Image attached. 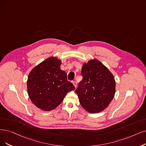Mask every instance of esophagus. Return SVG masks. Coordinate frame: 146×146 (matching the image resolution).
<instances>
[{"label":"esophagus","instance_id":"34e87169","mask_svg":"<svg viewBox=\"0 0 146 146\" xmlns=\"http://www.w3.org/2000/svg\"><path fill=\"white\" fill-rule=\"evenodd\" d=\"M72 83H73V84L74 85L75 88H76L77 86V81H72Z\"/></svg>","mask_w":146,"mask_h":146}]
</instances>
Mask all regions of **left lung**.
Wrapping results in <instances>:
<instances>
[{"label": "left lung", "instance_id": "8db88e82", "mask_svg": "<svg viewBox=\"0 0 146 146\" xmlns=\"http://www.w3.org/2000/svg\"><path fill=\"white\" fill-rule=\"evenodd\" d=\"M83 79L75 90L83 108L90 113L101 112L111 102L115 92L113 74L99 60L84 63Z\"/></svg>", "mask_w": 146, "mask_h": 146}]
</instances>
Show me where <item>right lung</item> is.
Listing matches in <instances>:
<instances>
[{
  "instance_id": "obj_1",
  "label": "right lung",
  "mask_w": 146,
  "mask_h": 146,
  "mask_svg": "<svg viewBox=\"0 0 146 146\" xmlns=\"http://www.w3.org/2000/svg\"><path fill=\"white\" fill-rule=\"evenodd\" d=\"M61 62L51 57L35 67L29 73L27 92L35 106L42 110L54 109L63 101L67 93L75 90L68 81L65 71L60 69Z\"/></svg>"
}]
</instances>
